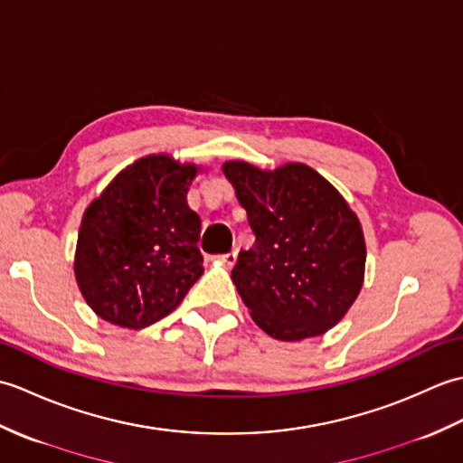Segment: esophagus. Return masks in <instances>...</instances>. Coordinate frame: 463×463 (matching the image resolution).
Masks as SVG:
<instances>
[{"label":"esophagus","instance_id":"esophagus-1","mask_svg":"<svg viewBox=\"0 0 463 463\" xmlns=\"http://www.w3.org/2000/svg\"><path fill=\"white\" fill-rule=\"evenodd\" d=\"M219 260L222 264H226V267H234V262H237V252H226V254H221Z\"/></svg>","mask_w":463,"mask_h":463}]
</instances>
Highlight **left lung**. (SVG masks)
I'll use <instances>...</instances> for the list:
<instances>
[{
    "instance_id": "8db88e82",
    "label": "left lung",
    "mask_w": 463,
    "mask_h": 463,
    "mask_svg": "<svg viewBox=\"0 0 463 463\" xmlns=\"http://www.w3.org/2000/svg\"><path fill=\"white\" fill-rule=\"evenodd\" d=\"M222 173L257 237L232 269L252 320L284 342L320 336L362 288L366 242L358 216L308 165L262 171L226 161Z\"/></svg>"
}]
</instances>
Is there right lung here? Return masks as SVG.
<instances>
[{"label":"right lung","instance_id":"obj_1","mask_svg":"<svg viewBox=\"0 0 463 463\" xmlns=\"http://www.w3.org/2000/svg\"><path fill=\"white\" fill-rule=\"evenodd\" d=\"M196 173L169 155H146L87 206L73 270L97 317L131 330L151 326L201 279V219L186 203Z\"/></svg>","mask_w":463,"mask_h":463}]
</instances>
